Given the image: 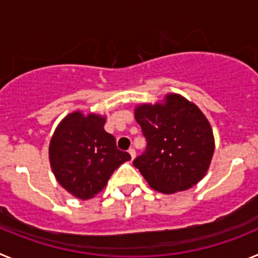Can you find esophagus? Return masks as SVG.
<instances>
[{"mask_svg":"<svg viewBox=\"0 0 258 258\" xmlns=\"http://www.w3.org/2000/svg\"><path fill=\"white\" fill-rule=\"evenodd\" d=\"M127 152H129V155H131V157H132V160H133L134 157H136V150L129 149V150H127Z\"/></svg>","mask_w":258,"mask_h":258,"instance_id":"obj_1","label":"esophagus"}]
</instances>
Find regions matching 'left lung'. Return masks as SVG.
<instances>
[{"label": "left lung", "instance_id": "1", "mask_svg": "<svg viewBox=\"0 0 258 258\" xmlns=\"http://www.w3.org/2000/svg\"><path fill=\"white\" fill-rule=\"evenodd\" d=\"M165 101L136 109L147 145L133 165L154 190L173 194L192 187L206 175L214 140L208 120L195 104L177 94Z\"/></svg>", "mask_w": 258, "mask_h": 258}]
</instances>
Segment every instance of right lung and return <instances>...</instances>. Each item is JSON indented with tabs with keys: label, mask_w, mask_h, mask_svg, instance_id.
Segmentation results:
<instances>
[{
	"label": "right lung",
	"mask_w": 258,
	"mask_h": 258,
	"mask_svg": "<svg viewBox=\"0 0 258 258\" xmlns=\"http://www.w3.org/2000/svg\"><path fill=\"white\" fill-rule=\"evenodd\" d=\"M104 122V117L93 113H70L50 142V164L56 181L79 199H90L103 190L116 168L131 159L116 147Z\"/></svg>",
	"instance_id": "right-lung-1"
}]
</instances>
